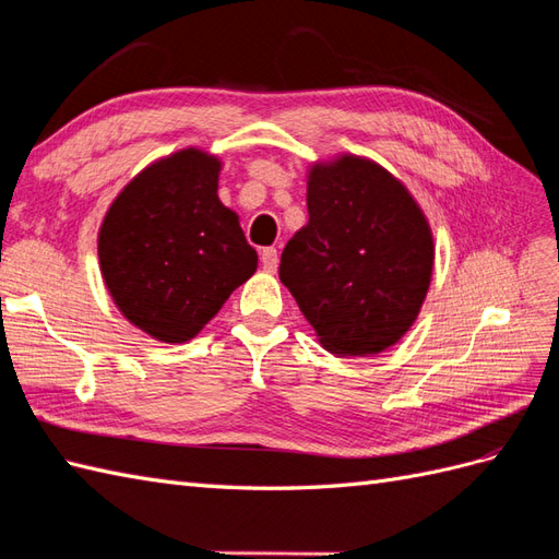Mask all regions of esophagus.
<instances>
[{"label": "esophagus", "instance_id": "esophagus-1", "mask_svg": "<svg viewBox=\"0 0 559 559\" xmlns=\"http://www.w3.org/2000/svg\"><path fill=\"white\" fill-rule=\"evenodd\" d=\"M260 260H262V266L266 271H276V266H278V250L276 248H264L260 252Z\"/></svg>", "mask_w": 559, "mask_h": 559}]
</instances>
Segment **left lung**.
<instances>
[{
  "mask_svg": "<svg viewBox=\"0 0 559 559\" xmlns=\"http://www.w3.org/2000/svg\"><path fill=\"white\" fill-rule=\"evenodd\" d=\"M307 210L278 276L323 349L370 356L396 345L432 281V228L420 205L378 163L340 155L309 169Z\"/></svg>",
  "mask_w": 559,
  "mask_h": 559,
  "instance_id": "8db88e82",
  "label": "left lung"
}]
</instances>
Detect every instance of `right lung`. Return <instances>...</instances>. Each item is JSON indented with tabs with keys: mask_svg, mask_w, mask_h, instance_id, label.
<instances>
[{
	"mask_svg": "<svg viewBox=\"0 0 559 559\" xmlns=\"http://www.w3.org/2000/svg\"><path fill=\"white\" fill-rule=\"evenodd\" d=\"M222 163L200 148L160 157L124 186L98 228L112 302L139 331L189 342L257 271L238 214L217 195Z\"/></svg>",
	"mask_w": 559,
	"mask_h": 559,
	"instance_id": "obj_1",
	"label": "right lung"
}]
</instances>
